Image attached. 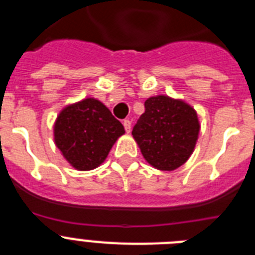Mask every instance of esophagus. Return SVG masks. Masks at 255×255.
<instances>
[{
    "mask_svg": "<svg viewBox=\"0 0 255 255\" xmlns=\"http://www.w3.org/2000/svg\"><path fill=\"white\" fill-rule=\"evenodd\" d=\"M124 128H125V131L126 132H130V130H131V123H130V120H124Z\"/></svg>",
    "mask_w": 255,
    "mask_h": 255,
    "instance_id": "obj_1",
    "label": "esophagus"
}]
</instances>
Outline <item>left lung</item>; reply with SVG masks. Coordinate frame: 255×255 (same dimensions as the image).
Masks as SVG:
<instances>
[{
    "instance_id": "obj_1",
    "label": "left lung",
    "mask_w": 255,
    "mask_h": 255,
    "mask_svg": "<svg viewBox=\"0 0 255 255\" xmlns=\"http://www.w3.org/2000/svg\"><path fill=\"white\" fill-rule=\"evenodd\" d=\"M145 112L132 129L145 161L161 171L185 163L198 140L200 125L195 110L181 100L155 96L144 102Z\"/></svg>"
}]
</instances>
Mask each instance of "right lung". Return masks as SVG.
<instances>
[{
	"instance_id": "add662e5",
	"label": "right lung",
	"mask_w": 255,
	"mask_h": 255,
	"mask_svg": "<svg viewBox=\"0 0 255 255\" xmlns=\"http://www.w3.org/2000/svg\"><path fill=\"white\" fill-rule=\"evenodd\" d=\"M53 134L65 159L76 170L89 171L107 158L125 129L102 102L85 98L60 112Z\"/></svg>"
}]
</instances>
